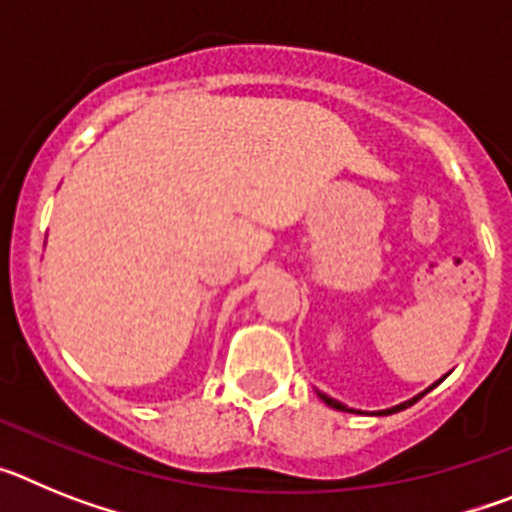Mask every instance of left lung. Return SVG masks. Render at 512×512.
I'll return each mask as SVG.
<instances>
[{
	"instance_id": "8db88e82",
	"label": "left lung",
	"mask_w": 512,
	"mask_h": 512,
	"mask_svg": "<svg viewBox=\"0 0 512 512\" xmlns=\"http://www.w3.org/2000/svg\"><path fill=\"white\" fill-rule=\"evenodd\" d=\"M443 379L446 377H441L438 379L436 384H431V387H428V390L425 392H431L433 387H438V384L443 382ZM425 392H420V395H415L413 400H408V402H400V405H395V408H390V410H379V413H372V415H392V413H400V410H405V408H410V405H415V402L420 400V397L425 395ZM320 395V400L325 402V405H330V408H336V410H343V413H361V410H351V408H346V405H343V402H338V400H333V397H328V395H323V392H318Z\"/></svg>"
}]
</instances>
